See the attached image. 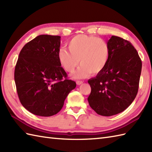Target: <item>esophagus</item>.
Returning <instances> with one entry per match:
<instances>
[{"instance_id":"34e87169","label":"esophagus","mask_w":152,"mask_h":152,"mask_svg":"<svg viewBox=\"0 0 152 152\" xmlns=\"http://www.w3.org/2000/svg\"><path fill=\"white\" fill-rule=\"evenodd\" d=\"M83 83V82L82 81H76V84L77 85H81Z\"/></svg>"}]
</instances>
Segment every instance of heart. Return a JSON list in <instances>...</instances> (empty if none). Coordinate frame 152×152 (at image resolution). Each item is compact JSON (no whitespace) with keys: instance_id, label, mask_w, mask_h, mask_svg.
Returning a JSON list of instances; mask_svg holds the SVG:
<instances>
[{"instance_id":"1","label":"heart","mask_w":152,"mask_h":152,"mask_svg":"<svg viewBox=\"0 0 152 152\" xmlns=\"http://www.w3.org/2000/svg\"><path fill=\"white\" fill-rule=\"evenodd\" d=\"M69 50L61 48L58 58L66 72H73L79 64L81 66L74 74V78H83L101 72L108 63L110 49L104 40L95 37L80 34L74 37L68 44Z\"/></svg>"}]
</instances>
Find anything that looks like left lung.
Here are the masks:
<instances>
[{
	"mask_svg": "<svg viewBox=\"0 0 152 152\" xmlns=\"http://www.w3.org/2000/svg\"><path fill=\"white\" fill-rule=\"evenodd\" d=\"M105 68L88 80L91 91L88 101L96 113L111 116L122 112L136 97L142 70L137 51L129 42L112 36Z\"/></svg>",
	"mask_w": 152,
	"mask_h": 152,
	"instance_id": "1",
	"label": "left lung"
}]
</instances>
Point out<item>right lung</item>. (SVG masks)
Returning a JSON list of instances; mask_svg holds the SVG:
<instances>
[{
	"instance_id": "right-lung-1",
	"label": "right lung",
	"mask_w": 152,
	"mask_h": 152,
	"mask_svg": "<svg viewBox=\"0 0 152 152\" xmlns=\"http://www.w3.org/2000/svg\"><path fill=\"white\" fill-rule=\"evenodd\" d=\"M60 46L61 37L42 34L25 44L19 53L14 72L16 89L21 104L34 115L57 114L76 86L66 78L61 67Z\"/></svg>"
}]
</instances>
